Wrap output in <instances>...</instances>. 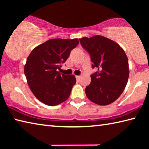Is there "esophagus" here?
Listing matches in <instances>:
<instances>
[{
	"label": "esophagus",
	"mask_w": 149,
	"mask_h": 149,
	"mask_svg": "<svg viewBox=\"0 0 149 149\" xmlns=\"http://www.w3.org/2000/svg\"><path fill=\"white\" fill-rule=\"evenodd\" d=\"M75 77H76V79L77 80H79V78H80V76H79V75H75Z\"/></svg>",
	"instance_id": "obj_1"
}]
</instances>
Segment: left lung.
Wrapping results in <instances>:
<instances>
[{
	"label": "left lung",
	"mask_w": 149,
	"mask_h": 149,
	"mask_svg": "<svg viewBox=\"0 0 149 149\" xmlns=\"http://www.w3.org/2000/svg\"><path fill=\"white\" fill-rule=\"evenodd\" d=\"M82 47L89 54L92 68L91 81L85 88L87 97L99 105H108L122 95L129 77L128 59L124 50L116 42L96 35L79 39Z\"/></svg>",
	"instance_id": "left-lung-1"
}]
</instances>
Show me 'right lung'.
Masks as SVG:
<instances>
[{
  "mask_svg": "<svg viewBox=\"0 0 149 149\" xmlns=\"http://www.w3.org/2000/svg\"><path fill=\"white\" fill-rule=\"evenodd\" d=\"M79 44L77 39H52L32 50L26 61L24 73L35 97L44 104L55 106L70 97L76 83L74 75L57 71Z\"/></svg>",
  "mask_w": 149,
  "mask_h": 149,
  "instance_id": "1",
  "label": "right lung"
}]
</instances>
